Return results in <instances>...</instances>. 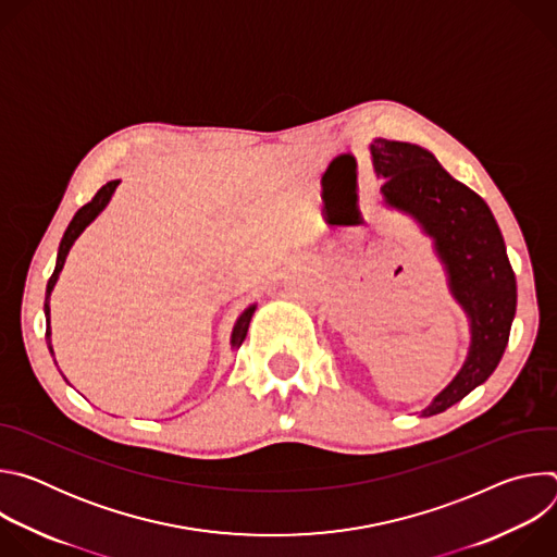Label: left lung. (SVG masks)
I'll return each instance as SVG.
<instances>
[{
	"label": "left lung",
	"mask_w": 557,
	"mask_h": 557,
	"mask_svg": "<svg viewBox=\"0 0 557 557\" xmlns=\"http://www.w3.org/2000/svg\"><path fill=\"white\" fill-rule=\"evenodd\" d=\"M370 158L387 209L410 215L430 237L447 288L469 322V348L456 376L421 417L441 414L498 368L516 317V275L487 202L451 178L421 145L374 138Z\"/></svg>",
	"instance_id": "8db88e82"
}]
</instances>
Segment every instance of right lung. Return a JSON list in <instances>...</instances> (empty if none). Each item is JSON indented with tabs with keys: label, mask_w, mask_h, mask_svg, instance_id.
<instances>
[{
	"label": "right lung",
	"mask_w": 557,
	"mask_h": 557,
	"mask_svg": "<svg viewBox=\"0 0 557 557\" xmlns=\"http://www.w3.org/2000/svg\"><path fill=\"white\" fill-rule=\"evenodd\" d=\"M119 183H121V181H112V183L103 185V187L97 191V196H95L88 205H84L82 209H78V211L74 213V218L70 220V224H67V228H65V233H63V237H61V245H59V251H57V264H54V271H52L50 280H48V286H46V301H44V312H46V344H48V350H50L52 359H54V350H52V339H50V335H52V331H50V295H52V290H54V284H57V280H59V273H61V269H63V264H65L67 253H70L72 245L76 243V237L82 235V233L101 215V211L110 205V200H112V196H114ZM256 308H258V304H251V306L245 308L243 314L235 320L233 331H231V350H237V348L243 346ZM54 363H57V361H54ZM63 379H65V376H63ZM65 381H67V379H65Z\"/></svg>",
	"instance_id": "add662e5"
}]
</instances>
